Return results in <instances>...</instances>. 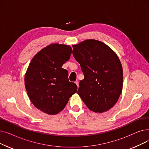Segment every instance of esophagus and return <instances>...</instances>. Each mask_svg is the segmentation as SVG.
Segmentation results:
<instances>
[{
  "instance_id": "34e87169",
  "label": "esophagus",
  "mask_w": 149,
  "mask_h": 149,
  "mask_svg": "<svg viewBox=\"0 0 149 149\" xmlns=\"http://www.w3.org/2000/svg\"><path fill=\"white\" fill-rule=\"evenodd\" d=\"M75 83L76 84L77 88H79V81H78V80L75 81Z\"/></svg>"
}]
</instances>
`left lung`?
Instances as JSON below:
<instances>
[{
	"mask_svg": "<svg viewBox=\"0 0 149 149\" xmlns=\"http://www.w3.org/2000/svg\"><path fill=\"white\" fill-rule=\"evenodd\" d=\"M72 47L73 56L84 75L77 93L89 110L98 113L109 111L123 90V70L118 56L107 45L95 39Z\"/></svg>",
	"mask_w": 149,
	"mask_h": 149,
	"instance_id": "8db88e82",
	"label": "left lung"
}]
</instances>
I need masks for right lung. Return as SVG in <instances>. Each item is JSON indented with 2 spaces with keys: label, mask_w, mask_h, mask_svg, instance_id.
<instances>
[{
  "label": "right lung",
  "mask_w": 149,
  "mask_h": 149,
  "mask_svg": "<svg viewBox=\"0 0 149 149\" xmlns=\"http://www.w3.org/2000/svg\"><path fill=\"white\" fill-rule=\"evenodd\" d=\"M69 45L52 43L38 51L31 60L25 76V85L31 103L48 115L63 110L69 98L77 91L68 80V70L62 68L69 60Z\"/></svg>",
  "instance_id": "add662e5"
}]
</instances>
